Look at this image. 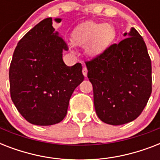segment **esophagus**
<instances>
[{"label": "esophagus", "mask_w": 160, "mask_h": 160, "mask_svg": "<svg viewBox=\"0 0 160 160\" xmlns=\"http://www.w3.org/2000/svg\"><path fill=\"white\" fill-rule=\"evenodd\" d=\"M87 72H88L87 68L85 67V66H84V67H83V70H82V73L85 77H86V76H87Z\"/></svg>", "instance_id": "esophagus-1"}]
</instances>
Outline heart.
Masks as SVG:
<instances>
[{
  "mask_svg": "<svg viewBox=\"0 0 160 160\" xmlns=\"http://www.w3.org/2000/svg\"><path fill=\"white\" fill-rule=\"evenodd\" d=\"M115 36V28L111 24L86 21L74 30L72 41L77 46H85L88 55H97L111 45Z\"/></svg>",
  "mask_w": 160,
  "mask_h": 160,
  "instance_id": "heart-1",
  "label": "heart"
}]
</instances>
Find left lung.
I'll return each instance as SVG.
<instances>
[{
  "instance_id": "left-lung-1",
  "label": "left lung",
  "mask_w": 160,
  "mask_h": 160,
  "mask_svg": "<svg viewBox=\"0 0 160 160\" xmlns=\"http://www.w3.org/2000/svg\"><path fill=\"white\" fill-rule=\"evenodd\" d=\"M129 36L86 61L94 105L100 120L112 125L133 121L152 92V67L146 45L134 28Z\"/></svg>"
}]
</instances>
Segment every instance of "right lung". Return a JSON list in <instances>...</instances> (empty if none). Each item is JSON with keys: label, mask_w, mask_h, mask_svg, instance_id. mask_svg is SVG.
Wrapping results in <instances>:
<instances>
[{"label": "right lung", "mask_w": 160, "mask_h": 160, "mask_svg": "<svg viewBox=\"0 0 160 160\" xmlns=\"http://www.w3.org/2000/svg\"><path fill=\"white\" fill-rule=\"evenodd\" d=\"M67 50L51 17L34 26L15 49L9 70L11 97L31 124L52 125L63 120L72 93L84 80L80 63L67 66L63 61Z\"/></svg>", "instance_id": "obj_1"}]
</instances>
